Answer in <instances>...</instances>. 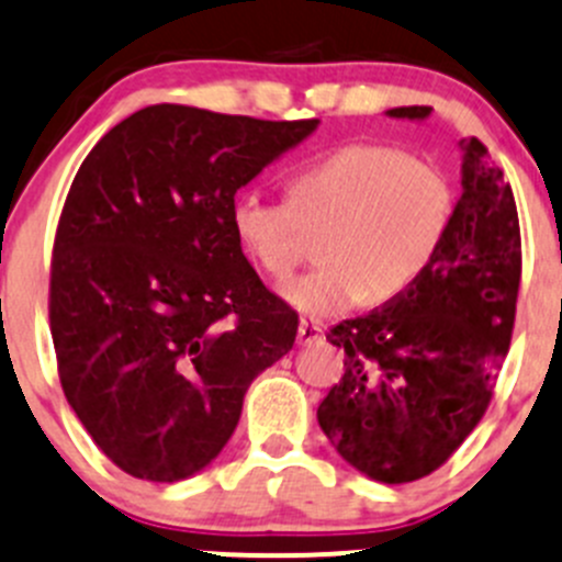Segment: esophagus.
Segmentation results:
<instances>
[{
    "label": "esophagus",
    "mask_w": 562,
    "mask_h": 562,
    "mask_svg": "<svg viewBox=\"0 0 562 562\" xmlns=\"http://www.w3.org/2000/svg\"><path fill=\"white\" fill-rule=\"evenodd\" d=\"M321 335H324V326L321 324H315V321H299V346L321 340Z\"/></svg>",
    "instance_id": "esophagus-1"
}]
</instances>
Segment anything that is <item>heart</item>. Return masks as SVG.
Returning <instances> with one entry per match:
<instances>
[{
  "label": "heart",
  "mask_w": 562,
  "mask_h": 562,
  "mask_svg": "<svg viewBox=\"0 0 562 562\" xmlns=\"http://www.w3.org/2000/svg\"><path fill=\"white\" fill-rule=\"evenodd\" d=\"M453 214L456 192L442 167L368 143L299 167L288 178V203L258 189L231 200L233 236L271 280H288L302 260V227L329 225L324 266L282 288L285 302L313 318L412 291L437 260Z\"/></svg>",
  "instance_id": "1"
}]
</instances>
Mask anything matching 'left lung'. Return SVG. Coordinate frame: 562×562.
I'll return each instance as SVG.
<instances>
[{"label": "left lung", "instance_id": "8db88e82", "mask_svg": "<svg viewBox=\"0 0 562 562\" xmlns=\"http://www.w3.org/2000/svg\"><path fill=\"white\" fill-rule=\"evenodd\" d=\"M390 117L426 120L431 106ZM461 198L431 269L384 307L331 326L342 379L318 426L342 461L379 483H412L445 464L481 423L510 346L521 277L514 192L486 145L459 143Z\"/></svg>", "mask_w": 562, "mask_h": 562}]
</instances>
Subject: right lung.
Returning <instances> with one entry per match:
<instances>
[{
    "label": "right lung",
    "instance_id": "right-lung-1",
    "mask_svg": "<svg viewBox=\"0 0 562 562\" xmlns=\"http://www.w3.org/2000/svg\"><path fill=\"white\" fill-rule=\"evenodd\" d=\"M315 128L154 103L81 161L54 238L52 337L70 408L128 475L205 470L249 384L293 348L296 313L244 258L231 200Z\"/></svg>",
    "mask_w": 562,
    "mask_h": 562
}]
</instances>
